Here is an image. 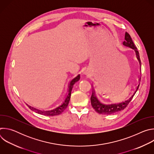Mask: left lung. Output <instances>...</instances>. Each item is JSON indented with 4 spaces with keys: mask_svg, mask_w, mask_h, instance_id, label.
<instances>
[{
    "mask_svg": "<svg viewBox=\"0 0 154 154\" xmlns=\"http://www.w3.org/2000/svg\"><path fill=\"white\" fill-rule=\"evenodd\" d=\"M123 45L135 50L137 59L138 60L140 64L141 65V60L139 55V52L138 51L135 45H134V43L132 39H131L130 35L127 32H125V41L123 42ZM140 80H141V78L140 79ZM139 86H140V84L138 85L135 93L128 100H125V102H122L121 103L110 104V105H105L100 102V101L97 99V98L95 95L94 91H93L92 95L91 97V105L97 113L102 115H112V114L117 113L118 112H120L122 110V109H124L128 105V104L131 101V100L132 99V98L134 97V95L135 94L136 92L138 89Z\"/></svg>",
    "mask_w": 154,
    "mask_h": 154,
    "instance_id": "8db88e82",
    "label": "left lung"
}]
</instances>
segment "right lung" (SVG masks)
<instances>
[{
	"label": "right lung",
	"mask_w": 154,
	"mask_h": 154,
	"mask_svg": "<svg viewBox=\"0 0 154 154\" xmlns=\"http://www.w3.org/2000/svg\"><path fill=\"white\" fill-rule=\"evenodd\" d=\"M80 80V75H78L77 77H75L74 79H73L71 82L70 84L69 85V90H68V94L67 95L64 101L63 102V103L58 106V107H57L55 109H51V110H48V111H44V110H39V109H38L36 108H35L33 107H32L31 106L28 105V106L29 107V108L30 109H32V111L35 112L36 113L40 114V115H42L45 116H57V115H60L64 109L67 108L68 104H69V102L70 100V97H71V91L72 89L73 85L79 80Z\"/></svg>",
	"instance_id": "1"
}]
</instances>
